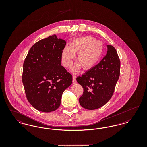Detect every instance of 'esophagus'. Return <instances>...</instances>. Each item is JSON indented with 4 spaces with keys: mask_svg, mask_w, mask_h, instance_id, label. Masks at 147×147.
<instances>
[{
    "mask_svg": "<svg viewBox=\"0 0 147 147\" xmlns=\"http://www.w3.org/2000/svg\"><path fill=\"white\" fill-rule=\"evenodd\" d=\"M77 83L76 76H73V84H76Z\"/></svg>",
    "mask_w": 147,
    "mask_h": 147,
    "instance_id": "esophagus-1",
    "label": "esophagus"
}]
</instances>
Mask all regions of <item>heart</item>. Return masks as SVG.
<instances>
[{"label":"heart","mask_w":147,"mask_h":147,"mask_svg":"<svg viewBox=\"0 0 147 147\" xmlns=\"http://www.w3.org/2000/svg\"><path fill=\"white\" fill-rule=\"evenodd\" d=\"M104 46L102 41L96 40L91 36H84L73 40L70 46H65L62 51V62L64 66L70 68L78 52L77 62L72 69L73 73H77L83 67L84 70L92 68L98 62L102 56Z\"/></svg>","instance_id":"obj_1"}]
</instances>
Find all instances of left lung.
<instances>
[{"label":"left lung","instance_id":"1","mask_svg":"<svg viewBox=\"0 0 147 147\" xmlns=\"http://www.w3.org/2000/svg\"><path fill=\"white\" fill-rule=\"evenodd\" d=\"M106 56L92 68L77 78L84 89L79 98L80 105L95 110L105 105L112 97L120 74V60L115 47L107 45Z\"/></svg>","mask_w":147,"mask_h":147}]
</instances>
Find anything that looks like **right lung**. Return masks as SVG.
<instances>
[{
	"label": "right lung",
	"mask_w": 147,
	"mask_h": 147,
	"mask_svg": "<svg viewBox=\"0 0 147 147\" xmlns=\"http://www.w3.org/2000/svg\"><path fill=\"white\" fill-rule=\"evenodd\" d=\"M65 45L56 35L50 36L35 43L24 61L22 78L26 96L38 111L57 110L63 92L72 83V76L61 65Z\"/></svg>",
	"instance_id": "1"
}]
</instances>
